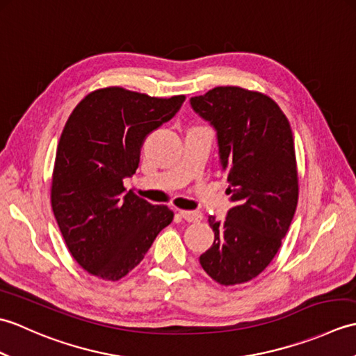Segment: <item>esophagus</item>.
<instances>
[{
    "instance_id": "obj_1",
    "label": "esophagus",
    "mask_w": 356,
    "mask_h": 356,
    "mask_svg": "<svg viewBox=\"0 0 356 356\" xmlns=\"http://www.w3.org/2000/svg\"><path fill=\"white\" fill-rule=\"evenodd\" d=\"M180 216H182L185 220L190 223H197L203 218L202 213H199V211H180Z\"/></svg>"
}]
</instances>
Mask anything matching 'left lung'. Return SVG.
Masks as SVG:
<instances>
[{
    "mask_svg": "<svg viewBox=\"0 0 356 356\" xmlns=\"http://www.w3.org/2000/svg\"><path fill=\"white\" fill-rule=\"evenodd\" d=\"M190 102L216 128L234 203L223 222L208 218L214 243L200 255V264L223 286L246 283L274 259L297 209L289 120L269 96L241 87H216Z\"/></svg>",
    "mask_w": 356,
    "mask_h": 356,
    "instance_id": "8db88e82",
    "label": "left lung"
}]
</instances>
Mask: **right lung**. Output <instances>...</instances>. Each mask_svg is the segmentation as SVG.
<instances>
[{"label":"right lung","mask_w":356,"mask_h":356,"mask_svg":"<svg viewBox=\"0 0 356 356\" xmlns=\"http://www.w3.org/2000/svg\"><path fill=\"white\" fill-rule=\"evenodd\" d=\"M184 95L151 97L122 87L82 99L58 143L51 209L72 257L88 274L118 282L142 261L172 211L151 205L124 179L139 166L147 136L176 116Z\"/></svg>","instance_id":"obj_1"}]
</instances>
